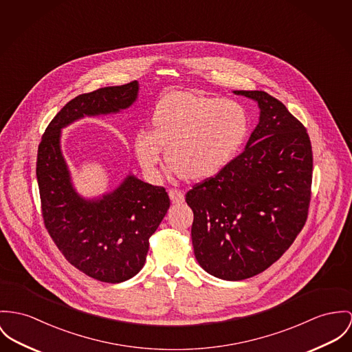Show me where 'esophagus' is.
I'll return each instance as SVG.
<instances>
[{
	"label": "esophagus",
	"instance_id": "34e87169",
	"mask_svg": "<svg viewBox=\"0 0 352 352\" xmlns=\"http://www.w3.org/2000/svg\"><path fill=\"white\" fill-rule=\"evenodd\" d=\"M168 195H170V199L174 204H182L185 201V195H184V192L181 190L170 189L168 190Z\"/></svg>",
	"mask_w": 352,
	"mask_h": 352
}]
</instances>
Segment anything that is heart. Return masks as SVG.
Here are the masks:
<instances>
[{"instance_id": "heart-1", "label": "heart", "mask_w": 352, "mask_h": 352, "mask_svg": "<svg viewBox=\"0 0 352 352\" xmlns=\"http://www.w3.org/2000/svg\"><path fill=\"white\" fill-rule=\"evenodd\" d=\"M249 130V113L236 100L170 92L155 104L151 131L136 133V160L146 175L157 178L164 147L177 173L190 181L209 179L237 157Z\"/></svg>"}]
</instances>
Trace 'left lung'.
I'll return each mask as SVG.
<instances>
[{
    "instance_id": "left-lung-1",
    "label": "left lung",
    "mask_w": 352,
    "mask_h": 352,
    "mask_svg": "<svg viewBox=\"0 0 352 352\" xmlns=\"http://www.w3.org/2000/svg\"><path fill=\"white\" fill-rule=\"evenodd\" d=\"M258 103L260 122L246 147L219 174L186 192L199 265L239 281L270 268L305 225L312 185L308 133L264 91H234Z\"/></svg>"
}]
</instances>
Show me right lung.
<instances>
[{
  "label": "right lung",
  "mask_w": 352,
  "mask_h": 352,
  "mask_svg": "<svg viewBox=\"0 0 352 352\" xmlns=\"http://www.w3.org/2000/svg\"><path fill=\"white\" fill-rule=\"evenodd\" d=\"M138 81L104 87L68 102L48 124L37 151L36 175L44 225L65 260L103 283H122L144 265L148 240L170 208L162 186L134 175L99 199L75 191L60 150V131L82 118L129 109Z\"/></svg>",
  "instance_id": "add662e5"
}]
</instances>
